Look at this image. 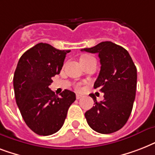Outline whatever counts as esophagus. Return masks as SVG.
Wrapping results in <instances>:
<instances>
[{"label":"esophagus","mask_w":155,"mask_h":155,"mask_svg":"<svg viewBox=\"0 0 155 155\" xmlns=\"http://www.w3.org/2000/svg\"><path fill=\"white\" fill-rule=\"evenodd\" d=\"M81 97H83V96H82V95H79V94H76V99H77V100L80 99V98H81Z\"/></svg>","instance_id":"34e87169"}]
</instances>
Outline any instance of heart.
<instances>
[{
	"label": "heart",
	"instance_id": "b5f03b06",
	"mask_svg": "<svg viewBox=\"0 0 155 155\" xmlns=\"http://www.w3.org/2000/svg\"><path fill=\"white\" fill-rule=\"evenodd\" d=\"M92 58V57H91V56H88V55H84V56H83L81 58ZM80 86H81V84H76V86H75L76 89L80 90Z\"/></svg>",
	"mask_w": 155,
	"mask_h": 155
}]
</instances>
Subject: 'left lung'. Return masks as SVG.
<instances>
[{"label":"left lung","instance_id":"obj_1","mask_svg":"<svg viewBox=\"0 0 155 155\" xmlns=\"http://www.w3.org/2000/svg\"><path fill=\"white\" fill-rule=\"evenodd\" d=\"M82 51L97 53L101 71L94 88L101 87L104 101H97L90 94L95 106L85 113L92 130L104 134H112L127 122L132 112L137 88V68L129 52L112 42H102Z\"/></svg>","mask_w":155,"mask_h":155}]
</instances>
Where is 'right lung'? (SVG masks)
I'll return each instance as SVG.
<instances>
[{
  "instance_id": "obj_1",
  "label": "right lung",
  "mask_w": 155,
  "mask_h": 155,
  "mask_svg": "<svg viewBox=\"0 0 155 155\" xmlns=\"http://www.w3.org/2000/svg\"><path fill=\"white\" fill-rule=\"evenodd\" d=\"M40 42L23 54L18 63L13 87L16 102L25 124L35 134H53L60 130L75 94L65 89L58 97L49 88L60 73L67 53Z\"/></svg>"
}]
</instances>
